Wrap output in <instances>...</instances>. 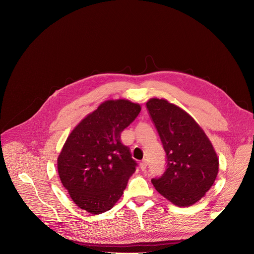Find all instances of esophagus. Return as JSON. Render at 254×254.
Here are the masks:
<instances>
[{
  "instance_id": "obj_1",
  "label": "esophagus",
  "mask_w": 254,
  "mask_h": 254,
  "mask_svg": "<svg viewBox=\"0 0 254 254\" xmlns=\"http://www.w3.org/2000/svg\"><path fill=\"white\" fill-rule=\"evenodd\" d=\"M146 167H147V160L144 159V160H142V161L140 162V169H141L142 171H145V170H146Z\"/></svg>"
}]
</instances>
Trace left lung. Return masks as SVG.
Returning a JSON list of instances; mask_svg holds the SVG:
<instances>
[{
  "mask_svg": "<svg viewBox=\"0 0 254 254\" xmlns=\"http://www.w3.org/2000/svg\"><path fill=\"white\" fill-rule=\"evenodd\" d=\"M146 108L166 153V170L151 180L155 189L179 207H188L213 186L219 159L195 120L164 99H150Z\"/></svg>",
  "mask_w": 254,
  "mask_h": 254,
  "instance_id": "8db88e82",
  "label": "left lung"
}]
</instances>
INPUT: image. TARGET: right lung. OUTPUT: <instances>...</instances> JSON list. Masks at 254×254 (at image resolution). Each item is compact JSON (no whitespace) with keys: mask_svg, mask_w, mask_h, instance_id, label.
<instances>
[{"mask_svg":"<svg viewBox=\"0 0 254 254\" xmlns=\"http://www.w3.org/2000/svg\"><path fill=\"white\" fill-rule=\"evenodd\" d=\"M141 108L128 100H109L72 130L57 159L62 185L88 213L111 210L122 197L137 163L121 141L122 131Z\"/></svg>","mask_w":254,"mask_h":254,"instance_id":"right-lung-1","label":"right lung"}]
</instances>
